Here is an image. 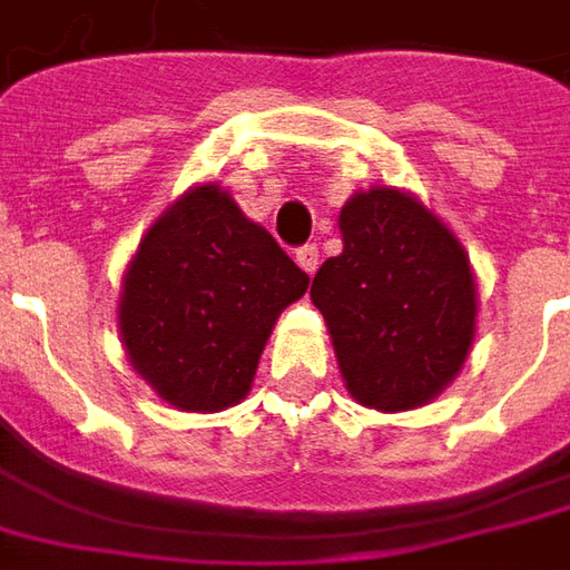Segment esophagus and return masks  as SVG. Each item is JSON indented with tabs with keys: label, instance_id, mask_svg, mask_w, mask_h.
I'll use <instances>...</instances> for the list:
<instances>
[{
	"label": "esophagus",
	"instance_id": "esophagus-1",
	"mask_svg": "<svg viewBox=\"0 0 570 570\" xmlns=\"http://www.w3.org/2000/svg\"><path fill=\"white\" fill-rule=\"evenodd\" d=\"M317 258H321V253H317V246H314V244H305V246H298V249H296L298 268H302L305 274L317 272Z\"/></svg>",
	"mask_w": 570,
	"mask_h": 570
}]
</instances>
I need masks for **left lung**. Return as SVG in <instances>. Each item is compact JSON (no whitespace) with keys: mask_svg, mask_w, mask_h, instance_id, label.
I'll list each match as a JSON object with an SVG mask.
<instances>
[{"mask_svg":"<svg viewBox=\"0 0 570 570\" xmlns=\"http://www.w3.org/2000/svg\"><path fill=\"white\" fill-rule=\"evenodd\" d=\"M342 253L312 281L342 380L376 410L420 407L460 373L475 336V277L463 246L392 188L354 194L340 213Z\"/></svg>","mask_w":570,"mask_h":570,"instance_id":"left-lung-1","label":"left lung"}]
</instances>
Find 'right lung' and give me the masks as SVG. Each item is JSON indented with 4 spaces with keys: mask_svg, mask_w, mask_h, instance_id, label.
<instances>
[{
    "mask_svg": "<svg viewBox=\"0 0 570 570\" xmlns=\"http://www.w3.org/2000/svg\"><path fill=\"white\" fill-rule=\"evenodd\" d=\"M308 274L218 185L185 194L126 272L119 333L132 367L178 410H225L249 392L277 314Z\"/></svg>",
    "mask_w": 570,
    "mask_h": 570,
    "instance_id": "add662e5",
    "label": "right lung"
}]
</instances>
